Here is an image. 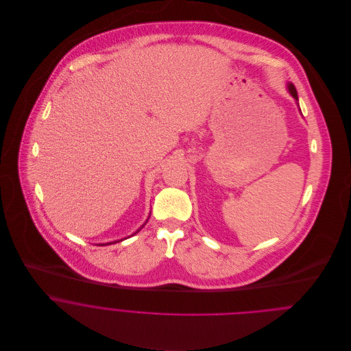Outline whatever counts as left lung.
<instances>
[{
	"instance_id": "left-lung-1",
	"label": "left lung",
	"mask_w": 351,
	"mask_h": 351,
	"mask_svg": "<svg viewBox=\"0 0 351 351\" xmlns=\"http://www.w3.org/2000/svg\"><path fill=\"white\" fill-rule=\"evenodd\" d=\"M288 89H289V93L293 96V99L296 101L299 100V97H298V90H296V88L293 86V84H288Z\"/></svg>"
}]
</instances>
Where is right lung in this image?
<instances>
[{
  "instance_id": "add662e5",
  "label": "right lung",
  "mask_w": 351,
  "mask_h": 351,
  "mask_svg": "<svg viewBox=\"0 0 351 351\" xmlns=\"http://www.w3.org/2000/svg\"><path fill=\"white\" fill-rule=\"evenodd\" d=\"M143 226H145V224H143ZM138 231H139V230H138ZM138 231H136V232H138ZM136 232H135V234H136ZM121 241H123V239H121ZM116 242H120V241H114V242H110V243H106V245H112V243H116ZM101 246H105V245H101Z\"/></svg>"
}]
</instances>
